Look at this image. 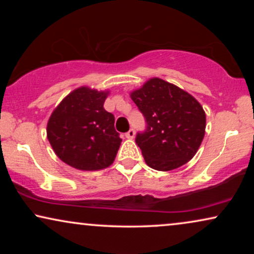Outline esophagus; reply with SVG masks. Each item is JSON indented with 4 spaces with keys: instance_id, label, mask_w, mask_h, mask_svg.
<instances>
[{
    "instance_id": "esophagus-1",
    "label": "esophagus",
    "mask_w": 254,
    "mask_h": 254,
    "mask_svg": "<svg viewBox=\"0 0 254 254\" xmlns=\"http://www.w3.org/2000/svg\"><path fill=\"white\" fill-rule=\"evenodd\" d=\"M135 136V130L134 129H129L126 133V137L129 138V140H131V138H134Z\"/></svg>"
}]
</instances>
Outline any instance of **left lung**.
Returning <instances> with one entry per match:
<instances>
[{
    "instance_id": "left-lung-1",
    "label": "left lung",
    "mask_w": 254,
    "mask_h": 254,
    "mask_svg": "<svg viewBox=\"0 0 254 254\" xmlns=\"http://www.w3.org/2000/svg\"><path fill=\"white\" fill-rule=\"evenodd\" d=\"M130 98L147 121V130L135 140L147 165L170 171L190 162L206 133L201 104L185 90L158 77L131 91Z\"/></svg>"
}]
</instances>
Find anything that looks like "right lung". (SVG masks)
Segmentation results:
<instances>
[{
    "instance_id": "obj_1",
    "label": "right lung",
    "mask_w": 254,
    "mask_h": 254,
    "mask_svg": "<svg viewBox=\"0 0 254 254\" xmlns=\"http://www.w3.org/2000/svg\"><path fill=\"white\" fill-rule=\"evenodd\" d=\"M109 90L79 86L61 100L47 123L55 155L71 168L98 171L112 165L121 144L114 116L104 109Z\"/></svg>"
}]
</instances>
